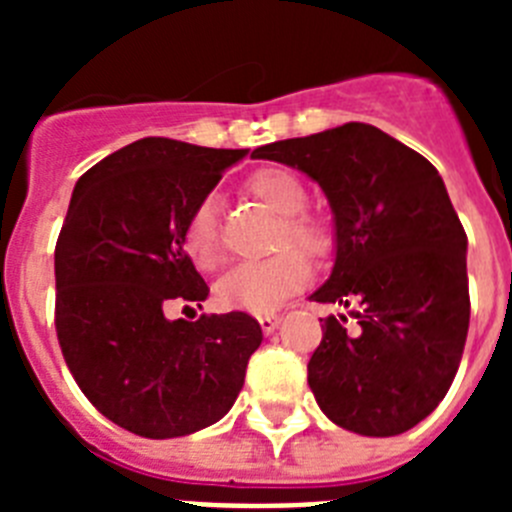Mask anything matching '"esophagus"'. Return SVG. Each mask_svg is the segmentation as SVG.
Here are the masks:
<instances>
[{
    "instance_id": "esophagus-1",
    "label": "esophagus",
    "mask_w": 512,
    "mask_h": 512,
    "mask_svg": "<svg viewBox=\"0 0 512 512\" xmlns=\"http://www.w3.org/2000/svg\"><path fill=\"white\" fill-rule=\"evenodd\" d=\"M259 325H261V330H264L266 336H269V333H274V330H277L279 315H277V312H266V315H259Z\"/></svg>"
}]
</instances>
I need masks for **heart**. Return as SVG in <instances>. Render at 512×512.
Returning a JSON list of instances; mask_svg holds the SVG:
<instances>
[{
  "instance_id": "b5f03b06",
  "label": "heart",
  "mask_w": 512,
  "mask_h": 512,
  "mask_svg": "<svg viewBox=\"0 0 512 512\" xmlns=\"http://www.w3.org/2000/svg\"><path fill=\"white\" fill-rule=\"evenodd\" d=\"M248 192L282 215V225L277 230V248L282 251L264 261H246L230 269L217 282L215 297L228 310L266 315L310 282L305 253L312 259L330 253L333 233L325 220L305 210L307 187L292 171L259 169L248 179ZM182 241L187 256L200 269L212 271L220 266L223 233H220V202L215 194H207L192 207Z\"/></svg>"
}]
</instances>
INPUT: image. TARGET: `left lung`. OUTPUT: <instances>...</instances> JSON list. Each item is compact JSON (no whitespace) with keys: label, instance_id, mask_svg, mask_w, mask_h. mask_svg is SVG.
Returning a JSON list of instances; mask_svg holds the SVG:
<instances>
[{"label":"left lung","instance_id":"8db88e82","mask_svg":"<svg viewBox=\"0 0 512 512\" xmlns=\"http://www.w3.org/2000/svg\"><path fill=\"white\" fill-rule=\"evenodd\" d=\"M318 182L336 223V264L310 300L323 320L307 384L330 420L397 436L446 397L469 330L467 233L436 166L366 122L261 146Z\"/></svg>","mask_w":512,"mask_h":512}]
</instances>
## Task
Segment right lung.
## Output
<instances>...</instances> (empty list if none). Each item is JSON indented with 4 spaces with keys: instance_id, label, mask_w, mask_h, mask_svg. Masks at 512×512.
<instances>
[{
    "instance_id": "add662e5",
    "label": "right lung",
    "mask_w": 512,
    "mask_h": 512,
    "mask_svg": "<svg viewBox=\"0 0 512 512\" xmlns=\"http://www.w3.org/2000/svg\"><path fill=\"white\" fill-rule=\"evenodd\" d=\"M248 151L143 138L76 182L56 243V333L94 408L143 438L217 423L241 392L261 325L246 312L169 320L210 289L184 251L192 207Z\"/></svg>"
}]
</instances>
